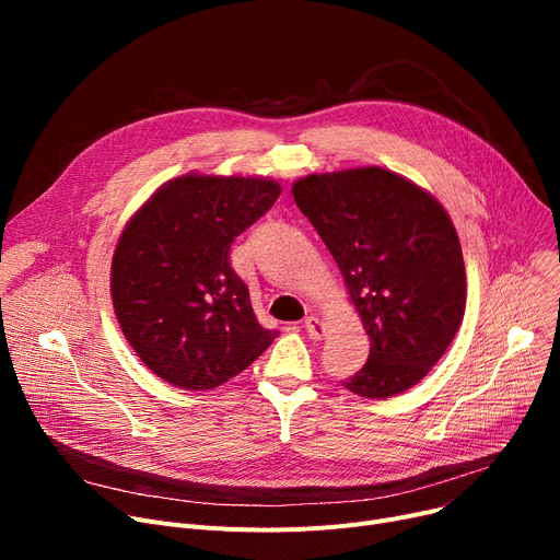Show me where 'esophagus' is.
<instances>
[{
  "instance_id": "esophagus-1",
  "label": "esophagus",
  "mask_w": 560,
  "mask_h": 560,
  "mask_svg": "<svg viewBox=\"0 0 560 560\" xmlns=\"http://www.w3.org/2000/svg\"><path fill=\"white\" fill-rule=\"evenodd\" d=\"M304 329H306V334H308L313 340H319L322 336L327 334V325H325V322H322L319 317H315V315H308V317L304 319Z\"/></svg>"
}]
</instances>
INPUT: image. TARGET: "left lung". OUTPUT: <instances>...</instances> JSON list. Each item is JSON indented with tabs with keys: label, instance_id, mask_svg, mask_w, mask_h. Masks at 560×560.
<instances>
[{
	"label": "left lung",
	"instance_id": "1",
	"mask_svg": "<svg viewBox=\"0 0 560 560\" xmlns=\"http://www.w3.org/2000/svg\"><path fill=\"white\" fill-rule=\"evenodd\" d=\"M292 197L338 262L370 336L368 363L342 386L370 399L413 388L465 313L463 252L447 211L376 165L308 174Z\"/></svg>",
	"mask_w": 560,
	"mask_h": 560
}]
</instances>
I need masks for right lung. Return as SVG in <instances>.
<instances>
[{
    "label": "right lung",
    "mask_w": 560,
    "mask_h": 560,
    "mask_svg": "<svg viewBox=\"0 0 560 560\" xmlns=\"http://www.w3.org/2000/svg\"><path fill=\"white\" fill-rule=\"evenodd\" d=\"M279 195L272 179L190 172L127 222L110 265L113 308L138 359L167 384L218 388L277 338L258 325L229 249Z\"/></svg>",
    "instance_id": "add662e5"
}]
</instances>
